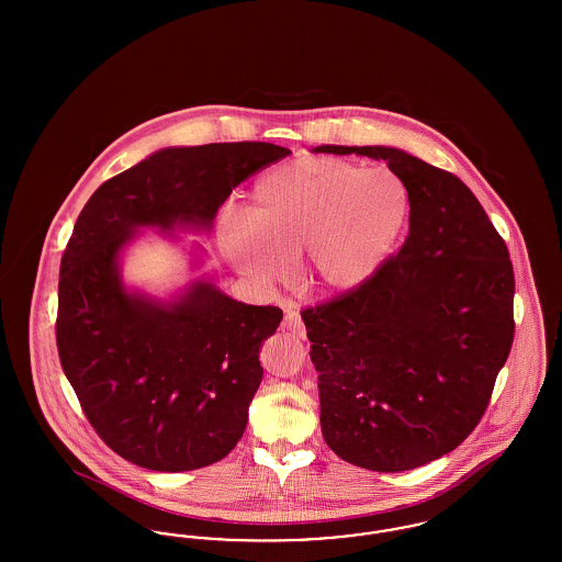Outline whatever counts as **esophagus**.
Masks as SVG:
<instances>
[{"label":"esophagus","instance_id":"esophagus-1","mask_svg":"<svg viewBox=\"0 0 562 562\" xmlns=\"http://www.w3.org/2000/svg\"><path fill=\"white\" fill-rule=\"evenodd\" d=\"M286 330H291L296 337H303L305 335V328H303V322L299 316V307L294 303H286L284 305V324H282Z\"/></svg>","mask_w":562,"mask_h":562}]
</instances>
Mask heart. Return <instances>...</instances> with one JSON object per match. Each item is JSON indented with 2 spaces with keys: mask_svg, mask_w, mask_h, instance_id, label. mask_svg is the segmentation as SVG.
<instances>
[{
  "mask_svg": "<svg viewBox=\"0 0 562 562\" xmlns=\"http://www.w3.org/2000/svg\"><path fill=\"white\" fill-rule=\"evenodd\" d=\"M408 209V189L390 168L307 156L271 168L255 183L248 223H227L218 246L257 282L282 280L301 252L312 289L346 294L385 263Z\"/></svg>",
  "mask_w": 562,
  "mask_h": 562,
  "instance_id": "b5f03b06",
  "label": "heart"
}]
</instances>
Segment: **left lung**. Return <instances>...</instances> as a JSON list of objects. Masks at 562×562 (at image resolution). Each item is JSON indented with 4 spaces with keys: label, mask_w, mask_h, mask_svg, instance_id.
I'll use <instances>...</instances> for the list:
<instances>
[{
    "label": "left lung",
    "mask_w": 562,
    "mask_h": 562,
    "mask_svg": "<svg viewBox=\"0 0 562 562\" xmlns=\"http://www.w3.org/2000/svg\"><path fill=\"white\" fill-rule=\"evenodd\" d=\"M385 160L408 189V238L358 291L301 318L326 445L358 468L404 472L479 426L514 339L508 246L451 172L396 147L321 145Z\"/></svg>",
    "instance_id": "left-lung-1"
}]
</instances>
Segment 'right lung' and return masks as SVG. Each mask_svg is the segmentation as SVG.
<instances>
[{"label": "right lung", "instance_id": "1", "mask_svg": "<svg viewBox=\"0 0 562 562\" xmlns=\"http://www.w3.org/2000/svg\"><path fill=\"white\" fill-rule=\"evenodd\" d=\"M289 154L250 140L166 147L105 181L76 221L60 259L58 358L92 428L140 468L198 470L238 445L282 310L234 301L206 278L170 301L131 291L122 252L140 229L209 232L232 189Z\"/></svg>", "mask_w": 562, "mask_h": 562}]
</instances>
